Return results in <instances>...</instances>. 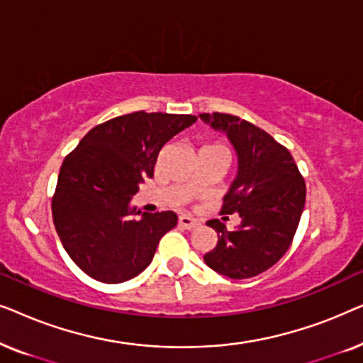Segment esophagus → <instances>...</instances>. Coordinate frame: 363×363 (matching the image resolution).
Instances as JSON below:
<instances>
[{
	"label": "esophagus",
	"instance_id": "34e87169",
	"mask_svg": "<svg viewBox=\"0 0 363 363\" xmlns=\"http://www.w3.org/2000/svg\"><path fill=\"white\" fill-rule=\"evenodd\" d=\"M178 225L186 228V230H193V228H196L198 225H200V221L195 220V218H191V216L182 215L180 218H178Z\"/></svg>",
	"mask_w": 363,
	"mask_h": 363
}]
</instances>
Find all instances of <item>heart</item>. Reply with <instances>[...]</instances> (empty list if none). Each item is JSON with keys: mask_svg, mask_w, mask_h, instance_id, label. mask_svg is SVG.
Returning <instances> with one entry per match:
<instances>
[{"mask_svg": "<svg viewBox=\"0 0 363 363\" xmlns=\"http://www.w3.org/2000/svg\"><path fill=\"white\" fill-rule=\"evenodd\" d=\"M213 145H218V147H223V145H220V143H213Z\"/></svg>", "mask_w": 363, "mask_h": 363, "instance_id": "heart-1", "label": "heart"}]
</instances>
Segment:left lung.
Wrapping results in <instances>:
<instances>
[{
    "label": "left lung",
    "instance_id": "8db88e82",
    "mask_svg": "<svg viewBox=\"0 0 363 363\" xmlns=\"http://www.w3.org/2000/svg\"><path fill=\"white\" fill-rule=\"evenodd\" d=\"M200 117L226 132L236 148L238 177L221 213L241 218L235 231L220 220L206 223L218 233V245L203 259L231 279L255 277L274 266L294 240L306 203L304 177L291 152L255 123L220 112Z\"/></svg>",
    "mask_w": 363,
    "mask_h": 363
}]
</instances>
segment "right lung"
Returning a JSON list of instances; mask_svg holds the SVG:
<instances>
[{
  "label": "right lung",
  "mask_w": 363,
  "mask_h": 363,
  "mask_svg": "<svg viewBox=\"0 0 363 363\" xmlns=\"http://www.w3.org/2000/svg\"><path fill=\"white\" fill-rule=\"evenodd\" d=\"M195 116L138 111L91 128L64 158L52 195V221L64 250L92 279L118 284L150 264L173 211L143 213L128 201L152 178L162 147Z\"/></svg>",
  "instance_id": "1"
}]
</instances>
